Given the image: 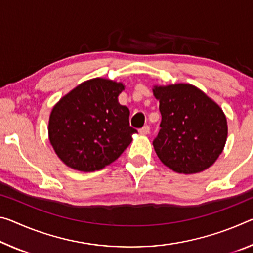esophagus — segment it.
<instances>
[{
  "instance_id": "34e87169",
  "label": "esophagus",
  "mask_w": 253,
  "mask_h": 253,
  "mask_svg": "<svg viewBox=\"0 0 253 253\" xmlns=\"http://www.w3.org/2000/svg\"><path fill=\"white\" fill-rule=\"evenodd\" d=\"M139 131H141V134H143V135H147L148 133H150V126L148 125L143 126Z\"/></svg>"
}]
</instances>
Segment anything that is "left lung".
<instances>
[{"label": "left lung", "mask_w": 253, "mask_h": 253, "mask_svg": "<svg viewBox=\"0 0 253 253\" xmlns=\"http://www.w3.org/2000/svg\"><path fill=\"white\" fill-rule=\"evenodd\" d=\"M162 119L153 139L163 164L178 173L206 170L222 153L227 137L223 110L190 84L155 86Z\"/></svg>", "instance_id": "8db88e82"}]
</instances>
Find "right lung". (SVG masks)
<instances>
[{"instance_id":"right-lung-1","label":"right lung","mask_w":253,"mask_h":253,"mask_svg":"<svg viewBox=\"0 0 253 253\" xmlns=\"http://www.w3.org/2000/svg\"><path fill=\"white\" fill-rule=\"evenodd\" d=\"M122 83L106 79L83 82L51 110L48 134L58 158L72 169L92 172L117 160L137 133L129 109L118 102Z\"/></svg>"}]
</instances>
